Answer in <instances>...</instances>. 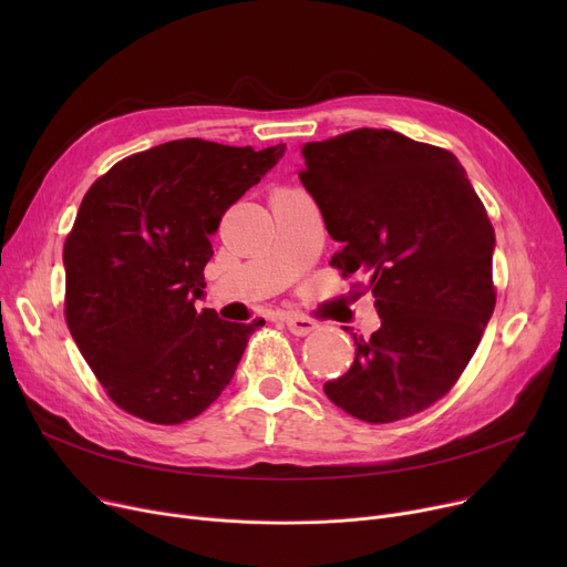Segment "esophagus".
<instances>
[{
  "instance_id": "obj_1",
  "label": "esophagus",
  "mask_w": 567,
  "mask_h": 567,
  "mask_svg": "<svg viewBox=\"0 0 567 567\" xmlns=\"http://www.w3.org/2000/svg\"><path fill=\"white\" fill-rule=\"evenodd\" d=\"M285 323H287V329H289V333H293V336H310L315 329H317V323L312 321V319H308V317H301V315H287L285 317Z\"/></svg>"
}]
</instances>
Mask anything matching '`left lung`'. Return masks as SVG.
<instances>
[{
  "label": "left lung",
  "mask_w": 567,
  "mask_h": 567,
  "mask_svg": "<svg viewBox=\"0 0 567 567\" xmlns=\"http://www.w3.org/2000/svg\"><path fill=\"white\" fill-rule=\"evenodd\" d=\"M303 188L342 248L331 266L365 276L381 317L351 333L353 365L323 383L347 413L393 423L453 389L494 312V227L445 148L361 128L303 146Z\"/></svg>",
  "instance_id": "1"
}]
</instances>
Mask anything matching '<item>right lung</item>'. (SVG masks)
<instances>
[{
	"label": "right lung",
	"instance_id": "right-lung-1",
	"mask_svg": "<svg viewBox=\"0 0 567 567\" xmlns=\"http://www.w3.org/2000/svg\"><path fill=\"white\" fill-rule=\"evenodd\" d=\"M285 152L174 140L118 161L86 190L64 246L66 321L116 406L178 425L227 389L264 319L195 310L208 238Z\"/></svg>",
	"mask_w": 567,
	"mask_h": 567
}]
</instances>
